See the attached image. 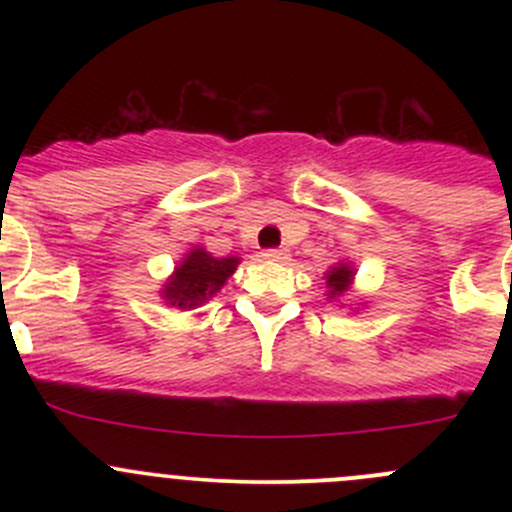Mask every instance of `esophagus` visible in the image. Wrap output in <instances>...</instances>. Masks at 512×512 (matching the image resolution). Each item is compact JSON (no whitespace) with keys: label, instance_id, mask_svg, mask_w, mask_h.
Instances as JSON below:
<instances>
[{"label":"esophagus","instance_id":"34e87169","mask_svg":"<svg viewBox=\"0 0 512 512\" xmlns=\"http://www.w3.org/2000/svg\"><path fill=\"white\" fill-rule=\"evenodd\" d=\"M262 260L265 262H287L289 252L287 250H265L262 252Z\"/></svg>","mask_w":512,"mask_h":512}]
</instances>
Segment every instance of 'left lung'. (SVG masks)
<instances>
[{
  "instance_id": "obj_1",
  "label": "left lung",
  "mask_w": 512,
  "mask_h": 512,
  "mask_svg": "<svg viewBox=\"0 0 512 512\" xmlns=\"http://www.w3.org/2000/svg\"><path fill=\"white\" fill-rule=\"evenodd\" d=\"M356 270L349 262H337V265L329 267L324 272V280H327V299L334 302V299H342L344 294H349V289L354 285Z\"/></svg>"
}]
</instances>
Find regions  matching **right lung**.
<instances>
[{
  "label": "right lung",
  "instance_id": "obj_1",
  "mask_svg": "<svg viewBox=\"0 0 512 512\" xmlns=\"http://www.w3.org/2000/svg\"><path fill=\"white\" fill-rule=\"evenodd\" d=\"M237 265H240V257L235 255L215 257L200 245L190 247L183 260L175 262V270L160 287V299L180 312L203 307L235 275Z\"/></svg>",
  "mask_w": 512,
  "mask_h": 512
}]
</instances>
